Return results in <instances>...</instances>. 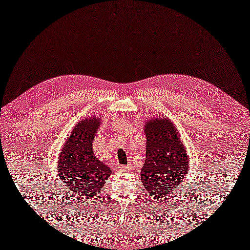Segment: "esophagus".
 <instances>
[{
  "label": "esophagus",
  "mask_w": 250,
  "mask_h": 250,
  "mask_svg": "<svg viewBox=\"0 0 250 250\" xmlns=\"http://www.w3.org/2000/svg\"><path fill=\"white\" fill-rule=\"evenodd\" d=\"M123 171H130L132 170V165H127V166H124V167H121Z\"/></svg>",
  "instance_id": "34e87169"
}]
</instances>
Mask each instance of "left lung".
I'll use <instances>...</instances> for the list:
<instances>
[{
    "label": "left lung",
    "instance_id": "obj_1",
    "mask_svg": "<svg viewBox=\"0 0 250 250\" xmlns=\"http://www.w3.org/2000/svg\"><path fill=\"white\" fill-rule=\"evenodd\" d=\"M146 160L141 180L151 200H164L173 194L189 171V154L177 126L166 116L148 118Z\"/></svg>",
    "mask_w": 250,
    "mask_h": 250
}]
</instances>
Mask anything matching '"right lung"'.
I'll list each match as a JSON object with an SVG mask.
<instances>
[{"label":"right lung","mask_w":250,"mask_h":250,"mask_svg":"<svg viewBox=\"0 0 250 250\" xmlns=\"http://www.w3.org/2000/svg\"><path fill=\"white\" fill-rule=\"evenodd\" d=\"M101 123V117L94 115L78 122L59 152L57 168L60 180L65 193L72 194L74 200H94L112 174L111 168L96 158L92 146Z\"/></svg>","instance_id":"right-lung-1"}]
</instances>
